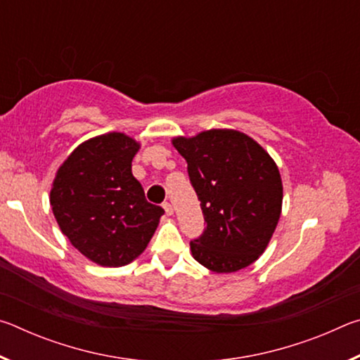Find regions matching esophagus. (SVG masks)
<instances>
[{
    "mask_svg": "<svg viewBox=\"0 0 360 360\" xmlns=\"http://www.w3.org/2000/svg\"><path fill=\"white\" fill-rule=\"evenodd\" d=\"M163 210H165V212H167V216H173V212H174V210H173V205L172 203H163Z\"/></svg>",
    "mask_w": 360,
    "mask_h": 360,
    "instance_id": "34e87169",
    "label": "esophagus"
}]
</instances>
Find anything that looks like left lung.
<instances>
[{
  "instance_id": "8db88e82",
  "label": "left lung",
  "mask_w": 360,
  "mask_h": 360,
  "mask_svg": "<svg viewBox=\"0 0 360 360\" xmlns=\"http://www.w3.org/2000/svg\"><path fill=\"white\" fill-rule=\"evenodd\" d=\"M186 158L206 229L191 241L193 259L214 273H233L257 260L281 216L283 181L270 154L246 133L205 130L172 139Z\"/></svg>"
}]
</instances>
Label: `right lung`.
I'll return each instance as SVG.
<instances>
[{"mask_svg":"<svg viewBox=\"0 0 360 360\" xmlns=\"http://www.w3.org/2000/svg\"><path fill=\"white\" fill-rule=\"evenodd\" d=\"M139 148L120 131L90 138L53 178L51 206L58 227L96 265L124 266L138 259L165 212L146 200L131 173Z\"/></svg>","mask_w":360,"mask_h":360,"instance_id":"add662e5","label":"right lung"}]
</instances>
